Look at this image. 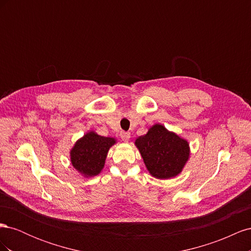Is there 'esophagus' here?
<instances>
[{
  "label": "esophagus",
  "mask_w": 251,
  "mask_h": 251,
  "mask_svg": "<svg viewBox=\"0 0 251 251\" xmlns=\"http://www.w3.org/2000/svg\"><path fill=\"white\" fill-rule=\"evenodd\" d=\"M120 137H121V139H123L124 141L127 142L128 139H130V137H131V134H130V132H121L120 133Z\"/></svg>",
  "instance_id": "1"
}]
</instances>
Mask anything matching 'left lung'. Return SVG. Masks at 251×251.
Wrapping results in <instances>:
<instances>
[{
  "mask_svg": "<svg viewBox=\"0 0 251 251\" xmlns=\"http://www.w3.org/2000/svg\"><path fill=\"white\" fill-rule=\"evenodd\" d=\"M135 146L148 171L157 179L176 177L189 158L188 142L159 124L151 126L146 135L136 139Z\"/></svg>",
  "mask_w": 251,
  "mask_h": 251,
  "instance_id": "left-lung-1",
  "label": "left lung"
}]
</instances>
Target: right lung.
Segmentation results:
<instances>
[{"mask_svg":"<svg viewBox=\"0 0 251 251\" xmlns=\"http://www.w3.org/2000/svg\"><path fill=\"white\" fill-rule=\"evenodd\" d=\"M116 143L112 137H103L91 131L75 142L70 151L73 168L85 177H94L104 166L110 148Z\"/></svg>","mask_w":251,"mask_h":251,"instance_id":"obj_1","label":"right lung"}]
</instances>
